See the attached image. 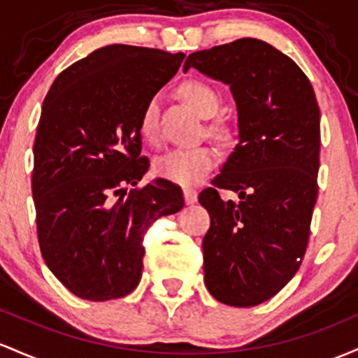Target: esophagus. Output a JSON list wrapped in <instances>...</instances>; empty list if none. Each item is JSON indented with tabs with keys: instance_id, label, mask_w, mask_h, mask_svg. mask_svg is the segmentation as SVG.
I'll list each match as a JSON object with an SVG mask.
<instances>
[{
	"instance_id": "34e87169",
	"label": "esophagus",
	"mask_w": 358,
	"mask_h": 358,
	"mask_svg": "<svg viewBox=\"0 0 358 358\" xmlns=\"http://www.w3.org/2000/svg\"><path fill=\"white\" fill-rule=\"evenodd\" d=\"M184 199L187 204H194L198 201V191L192 189V187H184Z\"/></svg>"
}]
</instances>
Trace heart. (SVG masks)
Returning a JSON list of instances; mask_svg holds the SVG:
<instances>
[{"label": "heart", "instance_id": "heart-1", "mask_svg": "<svg viewBox=\"0 0 358 358\" xmlns=\"http://www.w3.org/2000/svg\"><path fill=\"white\" fill-rule=\"evenodd\" d=\"M180 94L204 118L215 116L222 106L218 91L199 79H189L182 83ZM138 130L147 142L155 143L159 140L157 98H150L143 106L138 120ZM216 164H218V152L211 147L176 148L155 162V172L159 178L171 180V182L180 184V186H194L206 178L208 172Z\"/></svg>", "mask_w": 358, "mask_h": 358}]
</instances>
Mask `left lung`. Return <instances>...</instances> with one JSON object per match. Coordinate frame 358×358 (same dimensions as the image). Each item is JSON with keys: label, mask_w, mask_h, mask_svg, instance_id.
Masks as SVG:
<instances>
[{"label": "left lung", "mask_w": 358, "mask_h": 358, "mask_svg": "<svg viewBox=\"0 0 358 358\" xmlns=\"http://www.w3.org/2000/svg\"><path fill=\"white\" fill-rule=\"evenodd\" d=\"M198 69L230 84L240 142L199 203L211 224L203 240L204 284L220 303L257 306L303 262L318 198L320 106L308 76L286 54L238 38L191 54ZM218 189L239 192L223 201Z\"/></svg>", "instance_id": "obj_1"}]
</instances>
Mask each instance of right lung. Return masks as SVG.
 Returning a JSON list of instances; mask_svg holds the SVG:
<instances>
[{"instance_id": "1", "label": "right lung", "mask_w": 358, "mask_h": 358, "mask_svg": "<svg viewBox=\"0 0 358 358\" xmlns=\"http://www.w3.org/2000/svg\"><path fill=\"white\" fill-rule=\"evenodd\" d=\"M186 55L135 45L103 47L55 78L34 143L31 194L47 267L87 301L138 286L143 236L184 206L166 179L130 189L148 171L138 120Z\"/></svg>"}]
</instances>
